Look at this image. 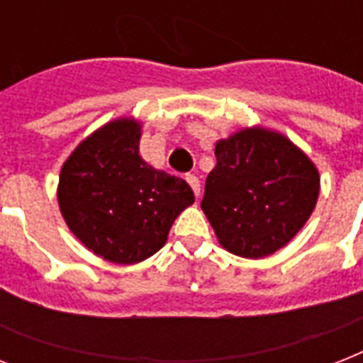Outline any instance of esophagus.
<instances>
[{
  "instance_id": "esophagus-1",
  "label": "esophagus",
  "mask_w": 363,
  "mask_h": 363,
  "mask_svg": "<svg viewBox=\"0 0 363 363\" xmlns=\"http://www.w3.org/2000/svg\"><path fill=\"white\" fill-rule=\"evenodd\" d=\"M186 181L190 184V188L196 194V198H199V194H201V184H199V179L196 175H186Z\"/></svg>"
}]
</instances>
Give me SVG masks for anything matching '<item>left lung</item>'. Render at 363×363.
<instances>
[{
	"instance_id": "1",
	"label": "left lung",
	"mask_w": 363,
	"mask_h": 363,
	"mask_svg": "<svg viewBox=\"0 0 363 363\" xmlns=\"http://www.w3.org/2000/svg\"><path fill=\"white\" fill-rule=\"evenodd\" d=\"M201 209L216 238L242 258H264L303 228L318 198V171L286 137L264 128L216 143Z\"/></svg>"
}]
</instances>
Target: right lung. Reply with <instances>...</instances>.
I'll use <instances>...</instances> for the list:
<instances>
[{"mask_svg":"<svg viewBox=\"0 0 363 363\" xmlns=\"http://www.w3.org/2000/svg\"><path fill=\"white\" fill-rule=\"evenodd\" d=\"M139 137L135 122H111L77 147L60 175V211L69 230L115 264L158 252L171 224L194 203L186 181L139 156Z\"/></svg>","mask_w":363,"mask_h":363,"instance_id":"1","label":"right lung"}]
</instances>
